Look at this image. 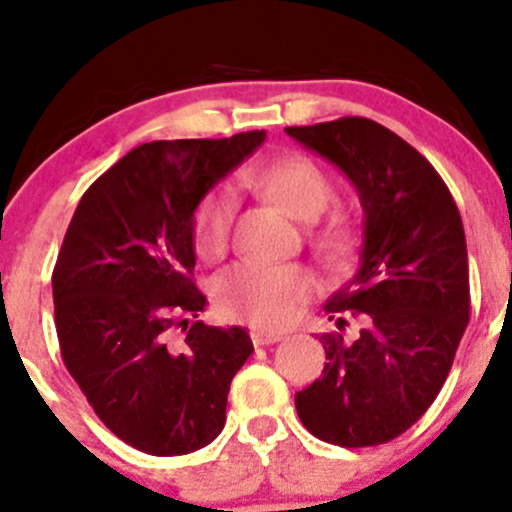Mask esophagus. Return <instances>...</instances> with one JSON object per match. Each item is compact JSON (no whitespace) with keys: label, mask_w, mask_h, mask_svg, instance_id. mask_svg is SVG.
I'll return each mask as SVG.
<instances>
[{"label":"esophagus","mask_w":512,"mask_h":512,"mask_svg":"<svg viewBox=\"0 0 512 512\" xmlns=\"http://www.w3.org/2000/svg\"><path fill=\"white\" fill-rule=\"evenodd\" d=\"M283 339V332H273V329H263V327H254L251 329V342L256 346L263 344H276Z\"/></svg>","instance_id":"1"}]
</instances>
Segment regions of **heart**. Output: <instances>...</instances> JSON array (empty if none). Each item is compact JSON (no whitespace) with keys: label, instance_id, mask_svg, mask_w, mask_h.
I'll list each match as a JSON object with an SVG mask.
<instances>
[{"label":"heart","instance_id":"1","mask_svg":"<svg viewBox=\"0 0 512 512\" xmlns=\"http://www.w3.org/2000/svg\"><path fill=\"white\" fill-rule=\"evenodd\" d=\"M256 183L273 205L300 222L315 219L332 197V185L324 170L302 156L268 163L256 173ZM234 210L236 200L229 188H214L202 197L192 214V241L202 258L222 254L234 222ZM312 244L327 261H346L356 249V232L344 217H332L312 229ZM315 290V273L298 263L288 266L236 263L214 283L219 307L227 315L268 329L293 322Z\"/></svg>","mask_w":512,"mask_h":512}]
</instances>
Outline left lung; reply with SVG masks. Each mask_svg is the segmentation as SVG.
I'll list each match as a JSON object with an SVG mask.
<instances>
[{
	"label": "left lung",
	"mask_w": 512,
	"mask_h": 512,
	"mask_svg": "<svg viewBox=\"0 0 512 512\" xmlns=\"http://www.w3.org/2000/svg\"><path fill=\"white\" fill-rule=\"evenodd\" d=\"M285 134L342 170L364 210L359 271L324 305L339 329L346 310L364 327L322 334L329 361L295 410L324 442L376 447L425 415L454 364L471 310L464 224L430 161L386 126L344 117Z\"/></svg>",
	"instance_id": "left-lung-1"
}]
</instances>
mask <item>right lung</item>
I'll use <instances>...</instances> for the list:
<instances>
[{"mask_svg":"<svg viewBox=\"0 0 512 512\" xmlns=\"http://www.w3.org/2000/svg\"><path fill=\"white\" fill-rule=\"evenodd\" d=\"M266 131L136 146L82 195L53 271L65 368L119 439L153 456L207 447L254 344L241 327L190 322L192 214ZM183 326V343L174 329Z\"/></svg>","mask_w":512,"mask_h":512,"instance_id":"right-lung-1","label":"right lung"}]
</instances>
